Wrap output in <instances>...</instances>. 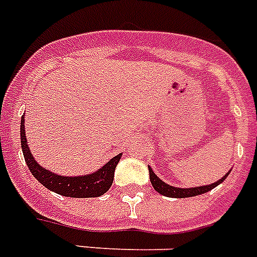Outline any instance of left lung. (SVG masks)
Listing matches in <instances>:
<instances>
[{
	"instance_id": "left-lung-1",
	"label": "left lung",
	"mask_w": 257,
	"mask_h": 257,
	"mask_svg": "<svg viewBox=\"0 0 257 257\" xmlns=\"http://www.w3.org/2000/svg\"><path fill=\"white\" fill-rule=\"evenodd\" d=\"M149 167V175H150V182H152L153 188L155 191L161 193V195L166 196V197H175V198H185V197H192V196H197V195H202V193H206L209 192L210 189L215 188L217 185L221 184L223 180L228 176L230 171L226 172L225 176H222L219 180H217L215 183L213 184H209V185H201V187H192V188H178V187H174V185H170L167 183H165L163 180L158 178V176L155 175L154 171L152 170L150 166Z\"/></svg>"
}]
</instances>
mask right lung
Instances as JSON below:
<instances>
[{
	"instance_id": "obj_1",
	"label": "right lung",
	"mask_w": 257,
	"mask_h": 257,
	"mask_svg": "<svg viewBox=\"0 0 257 257\" xmlns=\"http://www.w3.org/2000/svg\"><path fill=\"white\" fill-rule=\"evenodd\" d=\"M21 144H22V152L25 161L29 166L30 171L34 178L39 183H42L45 188L49 191L56 192L61 196L66 197L87 198V197H99L104 195L105 192L111 188L113 182V174L117 166L118 161L121 158V153L108 161L100 169L94 171L92 174L81 176H62L57 175L56 172L44 169L35 161L34 155L27 144L25 128V115L21 118Z\"/></svg>"
}]
</instances>
